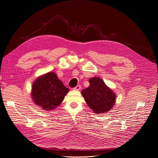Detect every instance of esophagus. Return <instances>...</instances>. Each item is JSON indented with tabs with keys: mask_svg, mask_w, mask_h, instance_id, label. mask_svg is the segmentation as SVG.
Instances as JSON below:
<instances>
[{
	"mask_svg": "<svg viewBox=\"0 0 158 158\" xmlns=\"http://www.w3.org/2000/svg\"><path fill=\"white\" fill-rule=\"evenodd\" d=\"M81 85H77L75 86V87L73 89L74 90H79L80 89H81Z\"/></svg>",
	"mask_w": 158,
	"mask_h": 158,
	"instance_id": "1",
	"label": "esophagus"
}]
</instances>
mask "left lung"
Instances as JSON below:
<instances>
[{
    "label": "left lung",
    "mask_w": 158,
    "mask_h": 158,
    "mask_svg": "<svg viewBox=\"0 0 158 158\" xmlns=\"http://www.w3.org/2000/svg\"><path fill=\"white\" fill-rule=\"evenodd\" d=\"M89 81V87L81 91L86 104L95 114L108 112L115 102V94L99 77L90 78Z\"/></svg>",
    "instance_id": "1"
}]
</instances>
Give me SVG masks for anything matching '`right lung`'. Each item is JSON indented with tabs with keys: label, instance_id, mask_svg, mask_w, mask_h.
<instances>
[{
	"label": "right lung",
	"instance_id": "right-lung-1",
	"mask_svg": "<svg viewBox=\"0 0 158 158\" xmlns=\"http://www.w3.org/2000/svg\"><path fill=\"white\" fill-rule=\"evenodd\" d=\"M69 90L54 72H48L34 81L31 96L35 104L44 110L50 111L62 102Z\"/></svg>",
	"mask_w": 158,
	"mask_h": 158
}]
</instances>
